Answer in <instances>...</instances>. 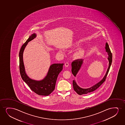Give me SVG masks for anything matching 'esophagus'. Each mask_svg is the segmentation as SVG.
<instances>
[{
    "instance_id": "34e87169",
    "label": "esophagus",
    "mask_w": 125,
    "mask_h": 125,
    "mask_svg": "<svg viewBox=\"0 0 125 125\" xmlns=\"http://www.w3.org/2000/svg\"><path fill=\"white\" fill-rule=\"evenodd\" d=\"M65 67H68L69 66V63L68 62H66L65 64Z\"/></svg>"
}]
</instances>
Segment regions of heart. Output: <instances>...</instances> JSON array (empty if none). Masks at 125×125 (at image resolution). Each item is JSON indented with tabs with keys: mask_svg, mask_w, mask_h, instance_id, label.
Returning <instances> with one entry per match:
<instances>
[{
	"mask_svg": "<svg viewBox=\"0 0 125 125\" xmlns=\"http://www.w3.org/2000/svg\"><path fill=\"white\" fill-rule=\"evenodd\" d=\"M84 54V51L83 49H79L75 53L74 57L76 58H81L83 57Z\"/></svg>",
	"mask_w": 125,
	"mask_h": 125,
	"instance_id": "heart-1",
	"label": "heart"
}]
</instances>
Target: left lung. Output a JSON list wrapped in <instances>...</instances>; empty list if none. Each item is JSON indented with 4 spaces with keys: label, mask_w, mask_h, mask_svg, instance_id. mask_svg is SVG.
<instances>
[{
    "label": "left lung",
    "mask_w": 125,
    "mask_h": 125,
    "mask_svg": "<svg viewBox=\"0 0 125 125\" xmlns=\"http://www.w3.org/2000/svg\"><path fill=\"white\" fill-rule=\"evenodd\" d=\"M105 48L106 49V52L107 53L108 55L107 59L109 60V62L108 68L105 74L101 80L99 82H98L96 84H95V85H94L92 87H90V88H82V87H80L77 84L75 80H73V89L79 95H83V94H86L89 93L93 92L94 90H96L98 88L101 86V84H102L106 80V76L107 75L109 71V69H110L111 65L112 64V54L110 50L109 49V45L107 43H106ZM84 60L80 59V60L73 61L71 64V67H72L71 71H72V73H73V74L74 76L75 77H76V75L78 73L81 69V68H82V65L84 63Z\"/></svg>",
    "instance_id": "left-lung-1"
}]
</instances>
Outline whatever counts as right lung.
I'll return each mask as SVG.
<instances>
[{"instance_id":"add662e5","label":"right lung","mask_w":125,"mask_h":125,"mask_svg":"<svg viewBox=\"0 0 125 125\" xmlns=\"http://www.w3.org/2000/svg\"><path fill=\"white\" fill-rule=\"evenodd\" d=\"M37 34L34 33L30 36L22 45L19 53V69L22 79L31 90L40 95L47 96L55 89L56 82L59 74L62 70L63 63H54L49 67L47 73L43 79L36 80L30 78L26 72L23 61V53L28 42L36 38Z\"/></svg>"}]
</instances>
